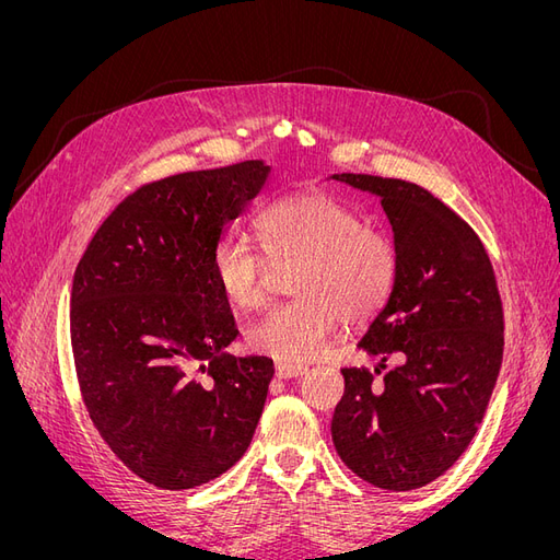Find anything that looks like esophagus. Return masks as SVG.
<instances>
[{
  "label": "esophagus",
  "instance_id": "1",
  "mask_svg": "<svg viewBox=\"0 0 560 560\" xmlns=\"http://www.w3.org/2000/svg\"><path fill=\"white\" fill-rule=\"evenodd\" d=\"M301 374H306V366H303V364H287V362L276 364V376L278 378H296Z\"/></svg>",
  "mask_w": 560,
  "mask_h": 560
}]
</instances>
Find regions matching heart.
Instances as JSON below:
<instances>
[{
    "instance_id": "obj_1",
    "label": "heart",
    "mask_w": 560,
    "mask_h": 560,
    "mask_svg": "<svg viewBox=\"0 0 560 560\" xmlns=\"http://www.w3.org/2000/svg\"><path fill=\"white\" fill-rule=\"evenodd\" d=\"M254 235L270 261H299L292 301L268 308L245 329L247 346L287 364L308 362L341 327L369 325L395 294L399 252L366 217L327 191L292 194L254 217ZM243 238L219 241L210 254L219 292L241 311L266 299V259Z\"/></svg>"
}]
</instances>
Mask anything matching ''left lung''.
Masks as SVG:
<instances>
[{
  "label": "left lung",
  "mask_w": 560,
  "mask_h": 560,
  "mask_svg": "<svg viewBox=\"0 0 560 560\" xmlns=\"http://www.w3.org/2000/svg\"><path fill=\"white\" fill-rule=\"evenodd\" d=\"M376 194L393 224L399 280L358 343L399 360L381 381L366 366L341 369L336 453L383 490L428 486L477 434L500 374L504 317L493 264L479 235L428 189L404 179L334 175Z\"/></svg>",
  "instance_id": "8db88e82"
}]
</instances>
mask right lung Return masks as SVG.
<instances>
[{"label": "right lung", "mask_w": 560, "mask_h": 560, "mask_svg": "<svg viewBox=\"0 0 560 560\" xmlns=\"http://www.w3.org/2000/svg\"><path fill=\"white\" fill-rule=\"evenodd\" d=\"M270 167L243 161L142 184L74 270L72 352L95 430L163 490L217 479L247 451L273 360L222 352L235 336L210 254Z\"/></svg>", "instance_id": "obj_1"}]
</instances>
